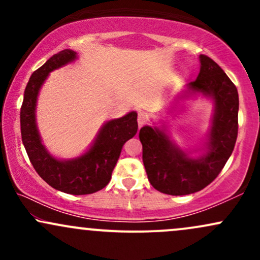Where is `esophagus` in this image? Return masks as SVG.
<instances>
[{"label":"esophagus","mask_w":260,"mask_h":260,"mask_svg":"<svg viewBox=\"0 0 260 260\" xmlns=\"http://www.w3.org/2000/svg\"><path fill=\"white\" fill-rule=\"evenodd\" d=\"M147 121H148L147 116H145L144 113H139V115H138V124H139V127L144 126V124L147 123Z\"/></svg>","instance_id":"obj_1"}]
</instances>
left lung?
<instances>
[{
  "instance_id": "obj_1",
  "label": "left lung",
  "mask_w": 260,
  "mask_h": 260,
  "mask_svg": "<svg viewBox=\"0 0 260 260\" xmlns=\"http://www.w3.org/2000/svg\"><path fill=\"white\" fill-rule=\"evenodd\" d=\"M199 61L198 77L187 84L182 98L201 94L213 100L210 127L201 154L192 156V151L182 150L171 139L165 123L160 127L144 126L139 131L148 180L165 194H190L210 184L231 156L237 139V88L210 57L201 55Z\"/></svg>"
}]
</instances>
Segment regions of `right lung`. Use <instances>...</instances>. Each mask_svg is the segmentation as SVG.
<instances>
[{
	"label": "right lung",
	"instance_id": "right-lung-1",
	"mask_svg": "<svg viewBox=\"0 0 260 260\" xmlns=\"http://www.w3.org/2000/svg\"><path fill=\"white\" fill-rule=\"evenodd\" d=\"M77 52L66 49L47 59L31 74L20 107V132L29 160L43 180L55 189L68 194H90L111 180L122 147L138 131L137 112L110 120L103 124L90 148L78 157L61 160L49 153L37 126V101L41 86L52 71L74 62Z\"/></svg>",
	"mask_w": 260,
	"mask_h": 260
}]
</instances>
